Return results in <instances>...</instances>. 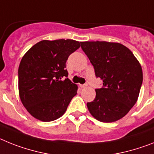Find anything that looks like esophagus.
I'll list each match as a JSON object with an SVG mask.
<instances>
[{
    "label": "esophagus",
    "instance_id": "34e87169",
    "mask_svg": "<svg viewBox=\"0 0 154 154\" xmlns=\"http://www.w3.org/2000/svg\"><path fill=\"white\" fill-rule=\"evenodd\" d=\"M88 86L87 84H85V85H80V87L81 88H86Z\"/></svg>",
    "mask_w": 154,
    "mask_h": 154
}]
</instances>
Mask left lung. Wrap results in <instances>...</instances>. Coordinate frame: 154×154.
I'll return each instance as SVG.
<instances>
[{"instance_id": "obj_1", "label": "left lung", "mask_w": 154, "mask_h": 154, "mask_svg": "<svg viewBox=\"0 0 154 154\" xmlns=\"http://www.w3.org/2000/svg\"><path fill=\"white\" fill-rule=\"evenodd\" d=\"M81 48L94 66L103 88L87 103L89 112L101 122H114L128 113L139 98L143 69L126 46L117 42L85 41Z\"/></svg>"}]
</instances>
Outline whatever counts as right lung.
<instances>
[{"label": "right lung", "mask_w": 154, "mask_h": 154, "mask_svg": "<svg viewBox=\"0 0 154 154\" xmlns=\"http://www.w3.org/2000/svg\"><path fill=\"white\" fill-rule=\"evenodd\" d=\"M80 47L74 40H43L23 55L19 67V94L34 118L48 122L65 113L78 88L67 78L66 63Z\"/></svg>", "instance_id": "right-lung-1"}]
</instances>
